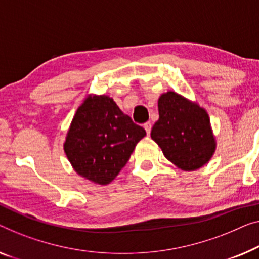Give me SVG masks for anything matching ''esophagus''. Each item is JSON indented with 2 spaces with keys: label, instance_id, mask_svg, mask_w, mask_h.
Returning a JSON list of instances; mask_svg holds the SVG:
<instances>
[{
  "label": "esophagus",
  "instance_id": "34e87169",
  "mask_svg": "<svg viewBox=\"0 0 259 259\" xmlns=\"http://www.w3.org/2000/svg\"><path fill=\"white\" fill-rule=\"evenodd\" d=\"M151 128H152V124H151V122H146V123H144V129H145V131H146V134H150V131H151Z\"/></svg>",
  "mask_w": 259,
  "mask_h": 259
}]
</instances>
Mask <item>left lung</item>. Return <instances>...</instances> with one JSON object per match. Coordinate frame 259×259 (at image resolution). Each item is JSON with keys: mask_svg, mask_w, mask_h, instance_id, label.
Masks as SVG:
<instances>
[{"mask_svg": "<svg viewBox=\"0 0 259 259\" xmlns=\"http://www.w3.org/2000/svg\"><path fill=\"white\" fill-rule=\"evenodd\" d=\"M159 119L151 138L167 159L184 171H195L207 164L216 148L207 111L175 92L158 100Z\"/></svg>", "mask_w": 259, "mask_h": 259, "instance_id": "left-lung-1", "label": "left lung"}]
</instances>
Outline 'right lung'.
<instances>
[{
  "instance_id": "right-lung-1",
  "label": "right lung",
  "mask_w": 259,
  "mask_h": 259,
  "mask_svg": "<svg viewBox=\"0 0 259 259\" xmlns=\"http://www.w3.org/2000/svg\"><path fill=\"white\" fill-rule=\"evenodd\" d=\"M145 135L109 96L90 95L72 119L64 150L78 175L107 185L128 163Z\"/></svg>"
}]
</instances>
